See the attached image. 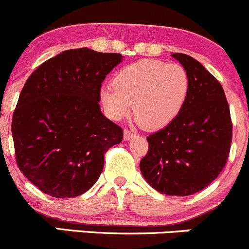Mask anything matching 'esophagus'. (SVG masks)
<instances>
[{
  "label": "esophagus",
  "mask_w": 249,
  "mask_h": 249,
  "mask_svg": "<svg viewBox=\"0 0 249 249\" xmlns=\"http://www.w3.org/2000/svg\"><path fill=\"white\" fill-rule=\"evenodd\" d=\"M124 139L125 140H129V139H132L133 137H134L135 135V132H133V130H130V129H128V128H125V129L124 130Z\"/></svg>",
  "instance_id": "34e87169"
}]
</instances>
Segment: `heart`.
Masks as SVG:
<instances>
[{
  "label": "heart",
  "mask_w": 249,
  "mask_h": 249,
  "mask_svg": "<svg viewBox=\"0 0 249 249\" xmlns=\"http://www.w3.org/2000/svg\"><path fill=\"white\" fill-rule=\"evenodd\" d=\"M114 88L100 90V103L112 120L132 111L147 129L168 125L180 114L190 92L188 71L176 63L142 59L125 65L112 78Z\"/></svg>",
  "instance_id": "heart-1"
}]
</instances>
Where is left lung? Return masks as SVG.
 <instances>
[{
  "label": "left lung",
  "instance_id": "8db88e82",
  "mask_svg": "<svg viewBox=\"0 0 249 249\" xmlns=\"http://www.w3.org/2000/svg\"><path fill=\"white\" fill-rule=\"evenodd\" d=\"M172 56L188 71L190 92L176 120L146 137L149 150L140 171L159 193L189 196L207 188L225 167L232 122L218 80L193 56Z\"/></svg>",
  "mask_w": 249,
  "mask_h": 249
}]
</instances>
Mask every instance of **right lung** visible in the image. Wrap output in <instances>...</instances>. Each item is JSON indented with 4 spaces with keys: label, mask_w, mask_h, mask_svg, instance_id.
Segmentation results:
<instances>
[{
    "label": "right lung",
    "mask_w": 249,
    "mask_h": 249,
    "mask_svg": "<svg viewBox=\"0 0 249 249\" xmlns=\"http://www.w3.org/2000/svg\"><path fill=\"white\" fill-rule=\"evenodd\" d=\"M119 53L69 49L48 59L26 80L12 119L16 161L42 193L76 197L104 168L105 152L124 130L100 111V88L121 63Z\"/></svg>",
    "instance_id": "obj_1"
}]
</instances>
